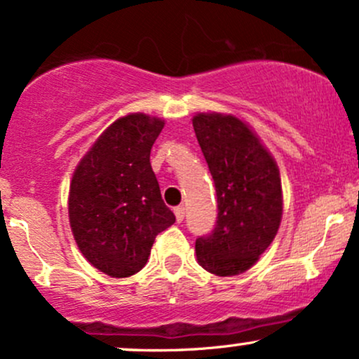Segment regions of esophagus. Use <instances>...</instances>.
Here are the masks:
<instances>
[{"instance_id":"1","label":"esophagus","mask_w":359,"mask_h":359,"mask_svg":"<svg viewBox=\"0 0 359 359\" xmlns=\"http://www.w3.org/2000/svg\"><path fill=\"white\" fill-rule=\"evenodd\" d=\"M174 212H175V219H177V222H182V221H184V217H185V207H184V205L175 207Z\"/></svg>"}]
</instances>
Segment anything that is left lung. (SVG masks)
<instances>
[{
    "label": "left lung",
    "instance_id": "obj_1",
    "mask_svg": "<svg viewBox=\"0 0 359 359\" xmlns=\"http://www.w3.org/2000/svg\"><path fill=\"white\" fill-rule=\"evenodd\" d=\"M194 130L217 194V221L196 241L198 264L215 276L248 271L269 248L283 217L278 163L243 120L198 114Z\"/></svg>",
    "mask_w": 359,
    "mask_h": 359
}]
</instances>
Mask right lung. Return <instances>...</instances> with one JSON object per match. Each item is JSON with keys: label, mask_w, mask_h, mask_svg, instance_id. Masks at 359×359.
<instances>
[{"label": "right lung", "mask_w": 359, "mask_h": 359, "mask_svg": "<svg viewBox=\"0 0 359 359\" xmlns=\"http://www.w3.org/2000/svg\"><path fill=\"white\" fill-rule=\"evenodd\" d=\"M162 128L157 116H122L98 137L73 174L68 197L73 236L86 261L111 278L138 273L155 236L175 222L150 165Z\"/></svg>", "instance_id": "1"}]
</instances>
